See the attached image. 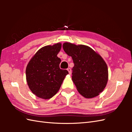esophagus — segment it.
Here are the masks:
<instances>
[{
    "mask_svg": "<svg viewBox=\"0 0 132 132\" xmlns=\"http://www.w3.org/2000/svg\"><path fill=\"white\" fill-rule=\"evenodd\" d=\"M67 70H68V71H69V73L70 74L71 73V69L70 68H68Z\"/></svg>",
    "mask_w": 132,
    "mask_h": 132,
    "instance_id": "1",
    "label": "esophagus"
}]
</instances>
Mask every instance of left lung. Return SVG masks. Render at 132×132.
<instances>
[{
    "label": "left lung",
    "mask_w": 132,
    "mask_h": 132,
    "mask_svg": "<svg viewBox=\"0 0 132 132\" xmlns=\"http://www.w3.org/2000/svg\"><path fill=\"white\" fill-rule=\"evenodd\" d=\"M63 49L74 63L72 80L78 91L86 98L99 95L105 88L108 79L107 65L102 57L84 45L64 43Z\"/></svg>",
    "instance_id": "8db88e82"
}]
</instances>
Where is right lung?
<instances>
[{
    "label": "right lung",
    "instance_id": "right-lung-1",
    "mask_svg": "<svg viewBox=\"0 0 132 132\" xmlns=\"http://www.w3.org/2000/svg\"><path fill=\"white\" fill-rule=\"evenodd\" d=\"M61 44L47 45L39 49L26 68L29 88L38 97L49 99L57 93L69 72L60 68L61 59L57 57Z\"/></svg>",
    "mask_w": 132,
    "mask_h": 132
}]
</instances>
